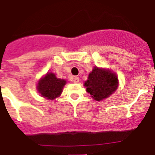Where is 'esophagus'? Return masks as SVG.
Here are the masks:
<instances>
[{"label":"esophagus","mask_w":155,"mask_h":155,"mask_svg":"<svg viewBox=\"0 0 155 155\" xmlns=\"http://www.w3.org/2000/svg\"><path fill=\"white\" fill-rule=\"evenodd\" d=\"M72 81L74 83H78L79 82V78H78V77H74V78H73Z\"/></svg>","instance_id":"obj_1"}]
</instances>
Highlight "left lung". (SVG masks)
I'll return each instance as SVG.
<instances>
[{"label":"left lung","instance_id":"8db88e82","mask_svg":"<svg viewBox=\"0 0 155 155\" xmlns=\"http://www.w3.org/2000/svg\"><path fill=\"white\" fill-rule=\"evenodd\" d=\"M119 85L118 78L111 70L95 66L85 81L87 93L95 101H102L112 95Z\"/></svg>","mask_w":155,"mask_h":155}]
</instances>
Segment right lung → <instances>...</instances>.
I'll return each instance as SVG.
<instances>
[{
    "instance_id": "right-lung-1",
    "label": "right lung",
    "mask_w": 155,
    "mask_h": 155,
    "mask_svg": "<svg viewBox=\"0 0 155 155\" xmlns=\"http://www.w3.org/2000/svg\"><path fill=\"white\" fill-rule=\"evenodd\" d=\"M66 83V80L58 78L54 73H47L38 81L37 90L42 97L52 101L61 95Z\"/></svg>"
}]
</instances>
